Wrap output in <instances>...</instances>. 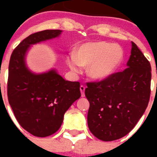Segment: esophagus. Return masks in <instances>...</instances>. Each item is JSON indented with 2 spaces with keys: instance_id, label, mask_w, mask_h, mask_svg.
<instances>
[{
  "instance_id": "1",
  "label": "esophagus",
  "mask_w": 157,
  "mask_h": 157,
  "mask_svg": "<svg viewBox=\"0 0 157 157\" xmlns=\"http://www.w3.org/2000/svg\"><path fill=\"white\" fill-rule=\"evenodd\" d=\"M85 89H86V87H85L84 86H83V85H81V86H80V92H81V96H82V97H84V96H85V94H84Z\"/></svg>"
}]
</instances>
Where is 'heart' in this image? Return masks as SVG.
<instances>
[{
  "label": "heart",
  "instance_id": "1",
  "mask_svg": "<svg viewBox=\"0 0 157 157\" xmlns=\"http://www.w3.org/2000/svg\"><path fill=\"white\" fill-rule=\"evenodd\" d=\"M123 58L124 52L120 45L107 42H91L77 46L74 55L67 56V64L75 73L80 71V66L88 67L89 77L102 80L119 67Z\"/></svg>",
  "mask_w": 157,
  "mask_h": 157
}]
</instances>
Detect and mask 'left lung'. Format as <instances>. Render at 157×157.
<instances>
[{"label":"left lung","mask_w":157,"mask_h":157,"mask_svg":"<svg viewBox=\"0 0 157 157\" xmlns=\"http://www.w3.org/2000/svg\"><path fill=\"white\" fill-rule=\"evenodd\" d=\"M131 44L127 68L101 81L86 83L89 129L103 141L128 134L144 113L150 100L151 66L137 45Z\"/></svg>","instance_id":"obj_1"}]
</instances>
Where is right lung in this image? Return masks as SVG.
<instances>
[{
	"label": "right lung",
	"mask_w": 157,
	"mask_h": 157,
	"mask_svg": "<svg viewBox=\"0 0 157 157\" xmlns=\"http://www.w3.org/2000/svg\"><path fill=\"white\" fill-rule=\"evenodd\" d=\"M59 29L37 32L23 39L12 52L9 63L7 97L19 124L36 137L55 134L64 115L81 96L79 82L65 80L55 70L42 74L30 72L25 55L30 45L57 37Z\"/></svg>",
	"instance_id": "right-lung-1"
}]
</instances>
